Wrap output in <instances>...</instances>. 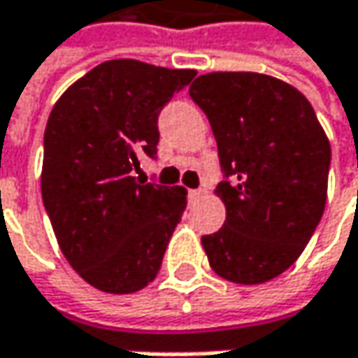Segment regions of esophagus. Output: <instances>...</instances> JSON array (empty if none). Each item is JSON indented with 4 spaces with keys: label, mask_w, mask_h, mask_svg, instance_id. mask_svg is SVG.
I'll return each mask as SVG.
<instances>
[{
    "label": "esophagus",
    "mask_w": 358,
    "mask_h": 358,
    "mask_svg": "<svg viewBox=\"0 0 358 358\" xmlns=\"http://www.w3.org/2000/svg\"><path fill=\"white\" fill-rule=\"evenodd\" d=\"M201 194H203V190H201V188H194V190H188V196H190V199H199Z\"/></svg>",
    "instance_id": "1"
}]
</instances>
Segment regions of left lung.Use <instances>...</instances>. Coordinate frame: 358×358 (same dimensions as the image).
Returning <instances> with one entry per match:
<instances>
[{"label": "left lung", "mask_w": 358, "mask_h": 358, "mask_svg": "<svg viewBox=\"0 0 358 358\" xmlns=\"http://www.w3.org/2000/svg\"><path fill=\"white\" fill-rule=\"evenodd\" d=\"M217 141L224 226L201 238L211 269L236 284L284 273L325 209L331 149L307 97L257 72H211L188 89Z\"/></svg>", "instance_id": "obj_1"}]
</instances>
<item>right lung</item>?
<instances>
[{
    "instance_id": "add662e5",
    "label": "right lung",
    "mask_w": 358,
    "mask_h": 358,
    "mask_svg": "<svg viewBox=\"0 0 358 358\" xmlns=\"http://www.w3.org/2000/svg\"><path fill=\"white\" fill-rule=\"evenodd\" d=\"M194 70L109 59L53 106L43 138L41 194L57 245L97 290L132 294L155 280L186 209V188L132 176L155 157L164 106Z\"/></svg>"
}]
</instances>
